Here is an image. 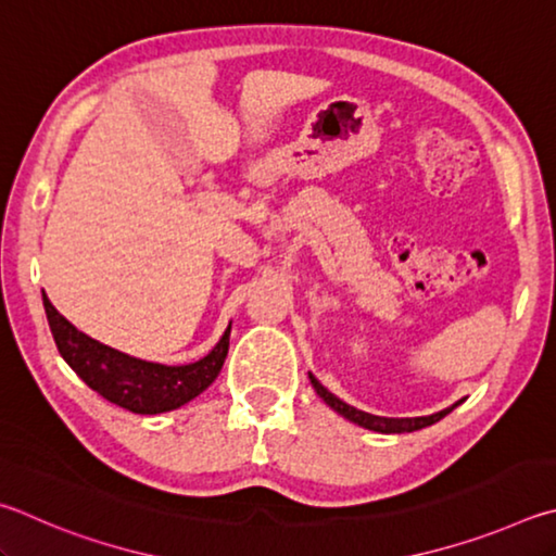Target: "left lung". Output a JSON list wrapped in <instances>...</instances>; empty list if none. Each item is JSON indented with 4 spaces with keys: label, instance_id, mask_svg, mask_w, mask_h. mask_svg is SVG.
Here are the masks:
<instances>
[{
    "label": "left lung",
    "instance_id": "1",
    "mask_svg": "<svg viewBox=\"0 0 556 556\" xmlns=\"http://www.w3.org/2000/svg\"><path fill=\"white\" fill-rule=\"evenodd\" d=\"M313 386L317 395L323 397V401L332 407L334 413H339L344 417V420L354 422L358 427H364V430H374V432H381V434H403V432H417L422 430V427H430L434 422H440L442 417L450 415L456 405L454 403L452 407H444V410L434 413V415H425V417H378V415H371V413H364V410H356L354 405H346L344 401H339L337 395H332L327 391V388L317 381V378H313Z\"/></svg>",
    "mask_w": 556,
    "mask_h": 556
}]
</instances>
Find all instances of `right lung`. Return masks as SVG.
<instances>
[{
    "label": "right lung",
    "mask_w": 556,
    "mask_h": 556,
    "mask_svg": "<svg viewBox=\"0 0 556 556\" xmlns=\"http://www.w3.org/2000/svg\"><path fill=\"white\" fill-rule=\"evenodd\" d=\"M43 307L55 346L65 364L104 401L126 407L136 415H161L190 403L214 383L229 352L231 325L224 329L219 342L200 362L182 366L143 362V358L116 352V349L80 332L58 313L46 293Z\"/></svg>",
    "instance_id": "obj_1"
}]
</instances>
